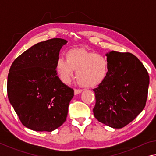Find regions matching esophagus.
Segmentation results:
<instances>
[{"mask_svg": "<svg viewBox=\"0 0 156 156\" xmlns=\"http://www.w3.org/2000/svg\"><path fill=\"white\" fill-rule=\"evenodd\" d=\"M83 91V90L82 89H74V94L75 95H77V94H79L80 93H81V92Z\"/></svg>", "mask_w": 156, "mask_h": 156, "instance_id": "1", "label": "esophagus"}]
</instances>
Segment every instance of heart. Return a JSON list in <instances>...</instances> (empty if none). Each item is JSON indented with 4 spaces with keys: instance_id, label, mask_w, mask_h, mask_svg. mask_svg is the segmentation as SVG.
<instances>
[{
    "instance_id": "obj_1",
    "label": "heart",
    "mask_w": 156,
    "mask_h": 156,
    "mask_svg": "<svg viewBox=\"0 0 156 156\" xmlns=\"http://www.w3.org/2000/svg\"><path fill=\"white\" fill-rule=\"evenodd\" d=\"M66 60L59 58L55 69L63 83H69L76 71V79L84 87L99 85L106 78L108 62L101 55L82 48H73L66 52Z\"/></svg>"
}]
</instances>
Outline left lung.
I'll use <instances>...</instances> for the list:
<instances>
[{"label":"left lung","instance_id":"1","mask_svg":"<svg viewBox=\"0 0 156 156\" xmlns=\"http://www.w3.org/2000/svg\"><path fill=\"white\" fill-rule=\"evenodd\" d=\"M106 56L107 77L93 90L96 96L94 115L99 122L121 129L144 108L149 76L143 64L131 53L112 51Z\"/></svg>","mask_w":156,"mask_h":156}]
</instances>
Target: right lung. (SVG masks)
<instances>
[{
    "label": "right lung",
    "mask_w": 156,
    "mask_h": 156,
    "mask_svg": "<svg viewBox=\"0 0 156 156\" xmlns=\"http://www.w3.org/2000/svg\"><path fill=\"white\" fill-rule=\"evenodd\" d=\"M52 38L37 43L17 57L7 78V96L21 123L36 131H52L67 119L74 91L60 80L55 69L61 47Z\"/></svg>",
    "instance_id": "obj_1"
}]
</instances>
